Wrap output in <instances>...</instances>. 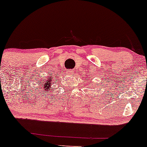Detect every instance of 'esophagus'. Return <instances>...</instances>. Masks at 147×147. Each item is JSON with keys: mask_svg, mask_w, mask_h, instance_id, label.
Returning <instances> with one entry per match:
<instances>
[{"mask_svg": "<svg viewBox=\"0 0 147 147\" xmlns=\"http://www.w3.org/2000/svg\"><path fill=\"white\" fill-rule=\"evenodd\" d=\"M72 72H73V71H72V70H67V73L69 74V75H72Z\"/></svg>", "mask_w": 147, "mask_h": 147, "instance_id": "1", "label": "esophagus"}]
</instances>
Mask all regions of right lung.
<instances>
[{
  "label": "right lung",
  "mask_w": 147,
  "mask_h": 147,
  "mask_svg": "<svg viewBox=\"0 0 147 147\" xmlns=\"http://www.w3.org/2000/svg\"><path fill=\"white\" fill-rule=\"evenodd\" d=\"M49 82H50V80H49V81H45V84L44 85V89H45V88H48L47 86L49 84Z\"/></svg>",
  "instance_id": "obj_1"
}]
</instances>
